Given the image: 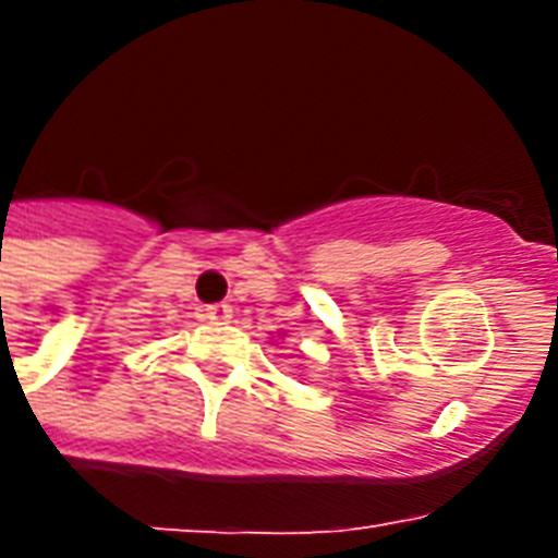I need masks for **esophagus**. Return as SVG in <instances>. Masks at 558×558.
I'll list each match as a JSON object with an SVG mask.
<instances>
[{"label":"esophagus","instance_id":"34e87169","mask_svg":"<svg viewBox=\"0 0 558 558\" xmlns=\"http://www.w3.org/2000/svg\"><path fill=\"white\" fill-rule=\"evenodd\" d=\"M202 318L210 324H226L231 318V306L228 304H210L202 310Z\"/></svg>","mask_w":558,"mask_h":558}]
</instances>
